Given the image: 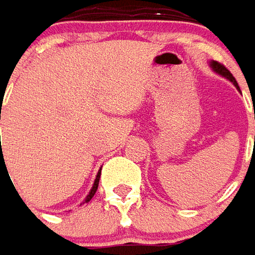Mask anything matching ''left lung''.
Listing matches in <instances>:
<instances>
[{"mask_svg": "<svg viewBox=\"0 0 255 255\" xmlns=\"http://www.w3.org/2000/svg\"><path fill=\"white\" fill-rule=\"evenodd\" d=\"M209 66H211V68L213 70V71H215V73H216V74L225 77V78H226V80H229L230 83H233V85H235L236 88L240 91V88H239V84H237V81H236V78L232 76V73H230V71H229V70H227L225 66H222V64H219V63H218V61H215V60H211V61H209Z\"/></svg>", "mask_w": 255, "mask_h": 255, "instance_id": "obj_1", "label": "left lung"}]
</instances>
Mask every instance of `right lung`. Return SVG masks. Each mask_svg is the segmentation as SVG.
<instances>
[{
	"label": "right lung",
	"mask_w": 255,
	"mask_h": 255,
	"mask_svg": "<svg viewBox=\"0 0 255 255\" xmlns=\"http://www.w3.org/2000/svg\"><path fill=\"white\" fill-rule=\"evenodd\" d=\"M0 114H1V108H0ZM1 118V116H0ZM100 177H101V170L98 171V174H97V177H95V181H94V185H92L91 191L88 192V195L85 196V199H84L83 203H87L90 202L92 199V196L95 195V192H97V189H98V184H100ZM83 203H80V205H83Z\"/></svg>",
	"instance_id": "add662e5"
}]
</instances>
